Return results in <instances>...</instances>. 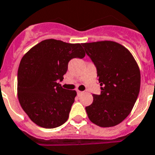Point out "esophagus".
I'll return each mask as SVG.
<instances>
[{"instance_id": "34e87169", "label": "esophagus", "mask_w": 155, "mask_h": 155, "mask_svg": "<svg viewBox=\"0 0 155 155\" xmlns=\"http://www.w3.org/2000/svg\"><path fill=\"white\" fill-rule=\"evenodd\" d=\"M82 93H83V91H80L77 90V95H80L82 94Z\"/></svg>"}]
</instances>
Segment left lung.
I'll return each mask as SVG.
<instances>
[{
    "instance_id": "8db88e82",
    "label": "left lung",
    "mask_w": 155,
    "mask_h": 155,
    "mask_svg": "<svg viewBox=\"0 0 155 155\" xmlns=\"http://www.w3.org/2000/svg\"><path fill=\"white\" fill-rule=\"evenodd\" d=\"M86 53L97 68L101 94L93 95L85 107L89 119L101 127L118 125L133 109L140 90V70L124 46L110 41L84 43Z\"/></svg>"
}]
</instances>
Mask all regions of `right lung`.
<instances>
[{"instance_id": "obj_1", "label": "right lung", "mask_w": 155, "mask_h": 155, "mask_svg": "<svg viewBox=\"0 0 155 155\" xmlns=\"http://www.w3.org/2000/svg\"><path fill=\"white\" fill-rule=\"evenodd\" d=\"M82 44L48 39L25 54L17 73V95L30 119L44 128L60 127L68 120L76 91L63 88L68 62L84 58Z\"/></svg>"}]
</instances>
